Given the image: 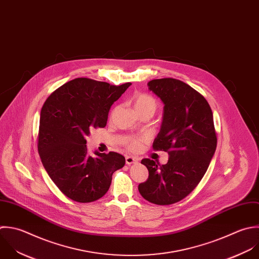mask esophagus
<instances>
[{"label": "esophagus", "instance_id": "obj_1", "mask_svg": "<svg viewBox=\"0 0 259 259\" xmlns=\"http://www.w3.org/2000/svg\"><path fill=\"white\" fill-rule=\"evenodd\" d=\"M136 162H138V158L133 157V156H126V163L128 165H131V164L136 163Z\"/></svg>", "mask_w": 259, "mask_h": 259}]
</instances>
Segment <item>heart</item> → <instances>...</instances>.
Returning <instances> with one entry per match:
<instances>
[{
    "instance_id": "1",
    "label": "heart",
    "mask_w": 259,
    "mask_h": 259,
    "mask_svg": "<svg viewBox=\"0 0 259 259\" xmlns=\"http://www.w3.org/2000/svg\"><path fill=\"white\" fill-rule=\"evenodd\" d=\"M132 106L136 113H139L142 111H148L153 114L157 108V102L150 95L136 94L132 99ZM138 146H139V141L136 139H132L128 142V147L131 149H136Z\"/></svg>"
}]
</instances>
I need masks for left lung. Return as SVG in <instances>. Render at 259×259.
<instances>
[{
  "label": "left lung",
  "instance_id": "obj_1",
  "mask_svg": "<svg viewBox=\"0 0 259 259\" xmlns=\"http://www.w3.org/2000/svg\"><path fill=\"white\" fill-rule=\"evenodd\" d=\"M147 85L164 104L152 147L169 157L162 165L149 158L141 160L149 177L138 190L152 204L170 205L191 194L209 167L217 147L213 113L207 100L182 80L152 79Z\"/></svg>",
  "mask_w": 259,
  "mask_h": 259
}]
</instances>
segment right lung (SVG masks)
<instances>
[{
  "label": "right lung",
  "mask_w": 259,
  "mask_h": 259,
  "mask_svg": "<svg viewBox=\"0 0 259 259\" xmlns=\"http://www.w3.org/2000/svg\"><path fill=\"white\" fill-rule=\"evenodd\" d=\"M131 85H112L91 78H74L45 101L40 113L38 152L56 187L69 199L90 203L109 190L113 174L125 165L117 152L88 153L87 136L107 125L111 106Z\"/></svg>",
  "instance_id": "1"
}]
</instances>
